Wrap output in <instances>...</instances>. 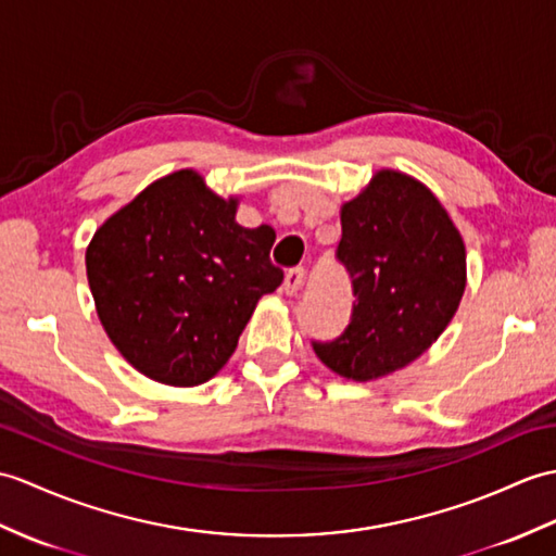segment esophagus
<instances>
[{
	"label": "esophagus",
	"instance_id": "esophagus-1",
	"mask_svg": "<svg viewBox=\"0 0 556 556\" xmlns=\"http://www.w3.org/2000/svg\"><path fill=\"white\" fill-rule=\"evenodd\" d=\"M303 277H305V269L303 267H293L287 273V277H283V293L287 295H295L301 289L303 283Z\"/></svg>",
	"mask_w": 556,
	"mask_h": 556
}]
</instances>
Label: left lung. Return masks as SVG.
<instances>
[{
	"mask_svg": "<svg viewBox=\"0 0 556 556\" xmlns=\"http://www.w3.org/2000/svg\"><path fill=\"white\" fill-rule=\"evenodd\" d=\"M341 229L337 261L353 279V313L341 337L313 348L341 377L371 381L445 331L467 283V253L441 201L393 170L343 205Z\"/></svg>",
	"mask_w": 556,
	"mask_h": 556,
	"instance_id": "left-lung-1",
	"label": "left lung"
}]
</instances>
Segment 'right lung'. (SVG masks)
Listing matches in <instances>:
<instances>
[{
  "label": "right lung",
  "mask_w": 556,
  "mask_h": 556,
  "mask_svg": "<svg viewBox=\"0 0 556 556\" xmlns=\"http://www.w3.org/2000/svg\"><path fill=\"white\" fill-rule=\"evenodd\" d=\"M193 170L149 185L103 223L85 263L97 313L144 377L199 386L225 367L261 295L283 273L269 261L275 229L237 225Z\"/></svg>",
  "instance_id": "add662e5"
}]
</instances>
